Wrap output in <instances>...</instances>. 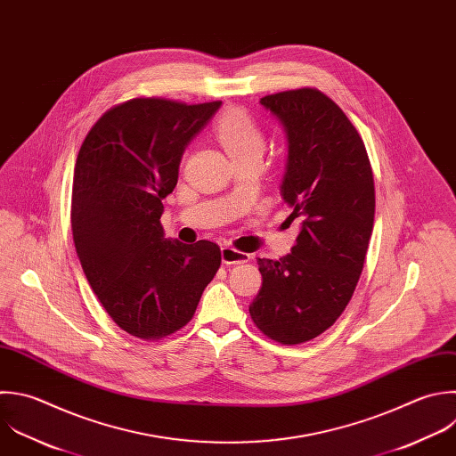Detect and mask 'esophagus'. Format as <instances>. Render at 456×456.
<instances>
[{"label": "esophagus", "instance_id": "1", "mask_svg": "<svg viewBox=\"0 0 456 456\" xmlns=\"http://www.w3.org/2000/svg\"><path fill=\"white\" fill-rule=\"evenodd\" d=\"M221 258H223V264L226 265H235V264H246L249 262V255L248 253H242V251H237L235 248L232 246H223L221 248Z\"/></svg>", "mask_w": 456, "mask_h": 456}]
</instances>
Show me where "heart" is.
Returning <instances> with one entry per match:
<instances>
[{
	"label": "heart",
	"mask_w": 456,
	"mask_h": 456,
	"mask_svg": "<svg viewBox=\"0 0 456 456\" xmlns=\"http://www.w3.org/2000/svg\"><path fill=\"white\" fill-rule=\"evenodd\" d=\"M214 132L232 160L248 155H262V134L251 116L239 107L228 109L217 119Z\"/></svg>",
	"instance_id": "obj_1"
}]
</instances>
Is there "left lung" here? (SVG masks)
<instances>
[{
  "label": "left lung",
  "mask_w": 456,
  "mask_h": 456,
  "mask_svg": "<svg viewBox=\"0 0 456 456\" xmlns=\"http://www.w3.org/2000/svg\"><path fill=\"white\" fill-rule=\"evenodd\" d=\"M260 105L283 126L281 200L301 228L287 256L258 258L249 314L269 338L301 344L326 331L354 292L374 224L372 169L356 128L321 91H285Z\"/></svg>",
  "instance_id": "left-lung-1"
}]
</instances>
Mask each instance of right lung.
<instances>
[{
	"mask_svg": "<svg viewBox=\"0 0 456 456\" xmlns=\"http://www.w3.org/2000/svg\"><path fill=\"white\" fill-rule=\"evenodd\" d=\"M219 107L135 98L107 110L78 151L75 248L100 303L134 337L183 328L221 265L217 244L166 239L160 224L183 151Z\"/></svg>",
	"mask_w": 456,
	"mask_h": 456,
	"instance_id": "1",
	"label": "right lung"
}]
</instances>
